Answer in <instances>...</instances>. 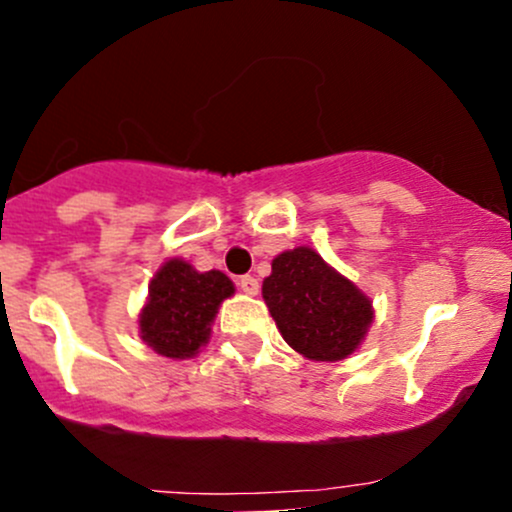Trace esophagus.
I'll return each instance as SVG.
<instances>
[{
	"label": "esophagus",
	"mask_w": 512,
	"mask_h": 512,
	"mask_svg": "<svg viewBox=\"0 0 512 512\" xmlns=\"http://www.w3.org/2000/svg\"><path fill=\"white\" fill-rule=\"evenodd\" d=\"M238 286H240V291L248 293V296H257V291H260V281H257L255 276H250V274L240 276Z\"/></svg>",
	"instance_id": "1"
}]
</instances>
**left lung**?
Returning <instances> with one entry per match:
<instances>
[{"label":"left lung","mask_w":512,"mask_h":512,"mask_svg":"<svg viewBox=\"0 0 512 512\" xmlns=\"http://www.w3.org/2000/svg\"><path fill=\"white\" fill-rule=\"evenodd\" d=\"M284 342L310 361H344L373 325V301L308 245L284 250L262 281Z\"/></svg>","instance_id":"8db88e82"}]
</instances>
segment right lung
<instances>
[{
	"instance_id": "1",
	"label": "right lung",
	"mask_w": 512,
	"mask_h": 512,
	"mask_svg": "<svg viewBox=\"0 0 512 512\" xmlns=\"http://www.w3.org/2000/svg\"><path fill=\"white\" fill-rule=\"evenodd\" d=\"M236 286L219 269L197 272L187 260L170 257L158 267L139 313V337L158 356L195 358L209 344L221 303Z\"/></svg>"
}]
</instances>
